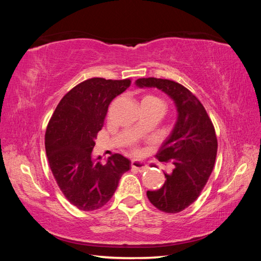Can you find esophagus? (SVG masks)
Instances as JSON below:
<instances>
[{
  "instance_id": "esophagus-1",
  "label": "esophagus",
  "mask_w": 261,
  "mask_h": 261,
  "mask_svg": "<svg viewBox=\"0 0 261 261\" xmlns=\"http://www.w3.org/2000/svg\"><path fill=\"white\" fill-rule=\"evenodd\" d=\"M132 168L137 170L138 172H145L148 169L147 164L143 161H139V160H133L132 161Z\"/></svg>"
}]
</instances>
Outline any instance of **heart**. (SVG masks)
Returning a JSON list of instances; mask_svg holds the SVG:
<instances>
[{
    "label": "heart",
    "mask_w": 261,
    "mask_h": 261,
    "mask_svg": "<svg viewBox=\"0 0 261 261\" xmlns=\"http://www.w3.org/2000/svg\"><path fill=\"white\" fill-rule=\"evenodd\" d=\"M141 102H147V103H151V105L160 106V107L164 108L163 102H162L159 98H158V97H154V96H146L143 100H141Z\"/></svg>",
    "instance_id": "b5f03b06"
}]
</instances>
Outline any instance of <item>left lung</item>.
<instances>
[{
    "mask_svg": "<svg viewBox=\"0 0 261 261\" xmlns=\"http://www.w3.org/2000/svg\"><path fill=\"white\" fill-rule=\"evenodd\" d=\"M139 88H156L174 101L177 118L168 138L163 141L156 158L171 161L173 170L164 173L163 186L148 191L154 207L168 213L187 208L200 195L215 167L218 140L215 127L206 110L184 86L161 78H139Z\"/></svg>",
    "mask_w": 261,
    "mask_h": 261,
    "instance_id": "8db88e82",
    "label": "left lung"
}]
</instances>
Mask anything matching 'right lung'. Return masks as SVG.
I'll return each mask as SVG.
<instances>
[{
  "instance_id": "add662e5",
  "label": "right lung",
  "mask_w": 261,
  "mask_h": 261,
  "mask_svg": "<svg viewBox=\"0 0 261 261\" xmlns=\"http://www.w3.org/2000/svg\"><path fill=\"white\" fill-rule=\"evenodd\" d=\"M130 80L90 78L62 98L45 132V152L53 176L78 209L96 210L112 198L130 161L115 153L101 163L93 158L94 139L101 130L111 101L124 92Z\"/></svg>"
}]
</instances>
